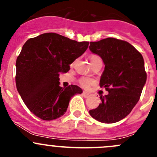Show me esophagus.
<instances>
[{
    "label": "esophagus",
    "instance_id": "34e87169",
    "mask_svg": "<svg viewBox=\"0 0 157 157\" xmlns=\"http://www.w3.org/2000/svg\"><path fill=\"white\" fill-rule=\"evenodd\" d=\"M83 96H84L85 98H88V97H90V93H88L87 92L83 91Z\"/></svg>",
    "mask_w": 157,
    "mask_h": 157
}]
</instances>
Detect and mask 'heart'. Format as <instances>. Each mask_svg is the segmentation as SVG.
<instances>
[{"instance_id": "obj_1", "label": "heart", "mask_w": 157, "mask_h": 157, "mask_svg": "<svg viewBox=\"0 0 157 157\" xmlns=\"http://www.w3.org/2000/svg\"><path fill=\"white\" fill-rule=\"evenodd\" d=\"M90 62L93 63L94 62V61H98V60H101V58L100 57L98 56V55H92L90 57ZM79 83H80V84L82 86H83V87L85 88H87L93 83V80L89 78V77H82V78H80V80H79Z\"/></svg>"}]
</instances>
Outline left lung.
Wrapping results in <instances>:
<instances>
[{
  "mask_svg": "<svg viewBox=\"0 0 157 157\" xmlns=\"http://www.w3.org/2000/svg\"><path fill=\"white\" fill-rule=\"evenodd\" d=\"M89 48L105 64L99 85L109 92L90 115L102 123L118 122L135 106L146 83L143 56L128 42L115 38L91 42Z\"/></svg>",
  "mask_w": 157,
  "mask_h": 157,
  "instance_id": "1",
  "label": "left lung"
}]
</instances>
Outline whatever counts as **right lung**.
Wrapping results in <instances>:
<instances>
[{"label": "right lung", "instance_id": "obj_1", "mask_svg": "<svg viewBox=\"0 0 157 157\" xmlns=\"http://www.w3.org/2000/svg\"><path fill=\"white\" fill-rule=\"evenodd\" d=\"M89 42H78L54 33L28 39L16 61V85L27 108L36 116L51 121L62 116L71 97L81 88L59 86V75L81 56Z\"/></svg>", "mask_w": 157, "mask_h": 157}]
</instances>
